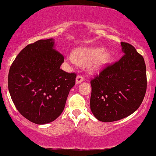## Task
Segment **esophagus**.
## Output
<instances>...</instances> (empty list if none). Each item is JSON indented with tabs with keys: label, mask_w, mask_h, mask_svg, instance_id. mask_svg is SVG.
Masks as SVG:
<instances>
[{
	"label": "esophagus",
	"mask_w": 156,
	"mask_h": 156,
	"mask_svg": "<svg viewBox=\"0 0 156 156\" xmlns=\"http://www.w3.org/2000/svg\"><path fill=\"white\" fill-rule=\"evenodd\" d=\"M83 80H84L83 77L82 76H80V75H78V76L76 77V83H80L83 81Z\"/></svg>",
	"instance_id": "34e87169"
}]
</instances>
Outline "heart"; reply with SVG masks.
Here are the masks:
<instances>
[{
    "mask_svg": "<svg viewBox=\"0 0 156 156\" xmlns=\"http://www.w3.org/2000/svg\"><path fill=\"white\" fill-rule=\"evenodd\" d=\"M68 59L73 63L87 65L90 72H98L109 62L110 53L101 47H86L77 49Z\"/></svg>",
    "mask_w": 156,
    "mask_h": 156,
    "instance_id": "obj_1",
    "label": "heart"
}]
</instances>
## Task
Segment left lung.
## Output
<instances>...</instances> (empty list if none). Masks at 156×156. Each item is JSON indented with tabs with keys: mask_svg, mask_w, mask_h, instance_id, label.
<instances>
[{
	"mask_svg": "<svg viewBox=\"0 0 156 156\" xmlns=\"http://www.w3.org/2000/svg\"><path fill=\"white\" fill-rule=\"evenodd\" d=\"M123 55L90 80V106L96 119L104 122L125 118L139 108L147 88L143 57L133 45L121 42Z\"/></svg>",
	"mask_w": 156,
	"mask_h": 156,
	"instance_id": "1",
	"label": "left lung"
}]
</instances>
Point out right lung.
<instances>
[{
	"label": "right lung",
	"instance_id": "1",
	"mask_svg": "<svg viewBox=\"0 0 156 156\" xmlns=\"http://www.w3.org/2000/svg\"><path fill=\"white\" fill-rule=\"evenodd\" d=\"M54 47L53 39L28 44L9 73L8 86L16 108L37 125L50 123L60 115L76 83V73L60 69L64 57Z\"/></svg>",
	"mask_w": 156,
	"mask_h": 156
}]
</instances>
